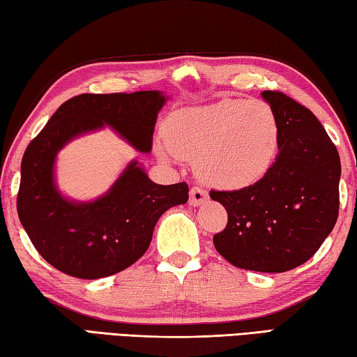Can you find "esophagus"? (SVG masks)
I'll use <instances>...</instances> for the list:
<instances>
[{"instance_id":"esophagus-1","label":"esophagus","mask_w":357,"mask_h":357,"mask_svg":"<svg viewBox=\"0 0 357 357\" xmlns=\"http://www.w3.org/2000/svg\"><path fill=\"white\" fill-rule=\"evenodd\" d=\"M208 200V192L202 189V187H192L190 189V198H189V204L190 206H200L204 202Z\"/></svg>"}]
</instances>
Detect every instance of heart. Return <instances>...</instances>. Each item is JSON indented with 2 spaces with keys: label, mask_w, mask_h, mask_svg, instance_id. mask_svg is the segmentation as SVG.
Returning <instances> with one entry per match:
<instances>
[{
  "label": "heart",
  "mask_w": 357,
  "mask_h": 357,
  "mask_svg": "<svg viewBox=\"0 0 357 357\" xmlns=\"http://www.w3.org/2000/svg\"><path fill=\"white\" fill-rule=\"evenodd\" d=\"M162 135L159 157L195 160L204 183L228 190L259 183L280 149L279 119L261 100L223 99L181 108L167 118Z\"/></svg>",
  "instance_id": "b5f03b06"
}]
</instances>
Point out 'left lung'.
Listing matches in <instances>:
<instances>
[{
    "label": "left lung",
    "mask_w": 357,
    "mask_h": 357,
    "mask_svg": "<svg viewBox=\"0 0 357 357\" xmlns=\"http://www.w3.org/2000/svg\"><path fill=\"white\" fill-rule=\"evenodd\" d=\"M261 98L279 119V155L259 183L209 192L228 213L225 229L213 241L236 268L285 273L315 255L334 228L342 167L335 144L309 108L279 91H263Z\"/></svg>",
    "instance_id": "left-lung-1"
}]
</instances>
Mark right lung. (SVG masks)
Returning a JSON list of instances; mask_svg holds the SVG:
<instances>
[{
	"mask_svg": "<svg viewBox=\"0 0 357 357\" xmlns=\"http://www.w3.org/2000/svg\"><path fill=\"white\" fill-rule=\"evenodd\" d=\"M167 99L162 91L75 96L28 144L17 213L36 250L53 268L89 280L121 273L148 250L160 215L189 200L185 183L155 184L138 160H132L110 189L93 202L64 197L55 179L59 151L105 126L148 154L157 114Z\"/></svg>",
	"mask_w": 357,
	"mask_h": 357,
	"instance_id": "right-lung-1",
	"label": "right lung"
}]
</instances>
